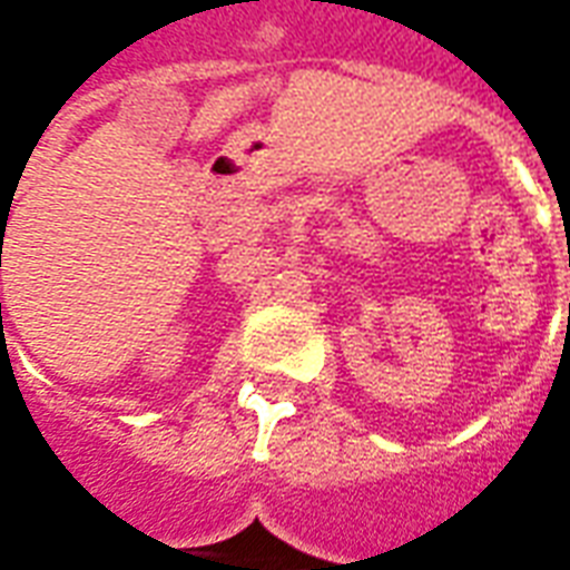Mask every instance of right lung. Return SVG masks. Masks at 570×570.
Returning <instances> with one entry per match:
<instances>
[{
  "label": "right lung",
  "instance_id": "obj_1",
  "mask_svg": "<svg viewBox=\"0 0 570 570\" xmlns=\"http://www.w3.org/2000/svg\"><path fill=\"white\" fill-rule=\"evenodd\" d=\"M0 307H2V304H0Z\"/></svg>",
  "mask_w": 570,
  "mask_h": 570
}]
</instances>
